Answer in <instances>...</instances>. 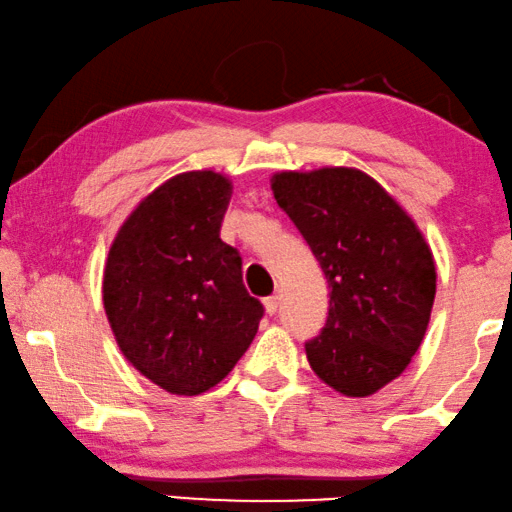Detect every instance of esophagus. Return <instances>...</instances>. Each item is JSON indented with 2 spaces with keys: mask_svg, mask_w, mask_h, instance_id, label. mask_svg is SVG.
<instances>
[{
  "mask_svg": "<svg viewBox=\"0 0 512 512\" xmlns=\"http://www.w3.org/2000/svg\"><path fill=\"white\" fill-rule=\"evenodd\" d=\"M278 304H280V297H278V294H273V297H266V299H264V311L269 313V315H276V311H278Z\"/></svg>",
  "mask_w": 512,
  "mask_h": 512,
  "instance_id": "obj_1",
  "label": "esophagus"
}]
</instances>
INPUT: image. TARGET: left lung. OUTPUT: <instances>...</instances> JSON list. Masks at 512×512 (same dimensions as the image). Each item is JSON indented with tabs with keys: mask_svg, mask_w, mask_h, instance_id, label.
I'll return each instance as SVG.
<instances>
[{
	"mask_svg": "<svg viewBox=\"0 0 512 512\" xmlns=\"http://www.w3.org/2000/svg\"><path fill=\"white\" fill-rule=\"evenodd\" d=\"M278 206L313 250L329 315L306 357L343 397H371L420 348L436 297V264L420 227L364 171L322 167L271 176Z\"/></svg>",
	"mask_w": 512,
	"mask_h": 512,
	"instance_id": "8db88e82",
	"label": "left lung"
}]
</instances>
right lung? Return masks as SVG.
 I'll return each mask as SVG.
<instances>
[{
    "instance_id": "right-lung-1",
    "label": "right lung",
    "mask_w": 512,
    "mask_h": 512,
    "mask_svg": "<svg viewBox=\"0 0 512 512\" xmlns=\"http://www.w3.org/2000/svg\"><path fill=\"white\" fill-rule=\"evenodd\" d=\"M229 199L225 174L183 171L139 201L106 257L102 299L115 343L178 397L218 385L264 313L243 287L241 255L220 239Z\"/></svg>"
}]
</instances>
